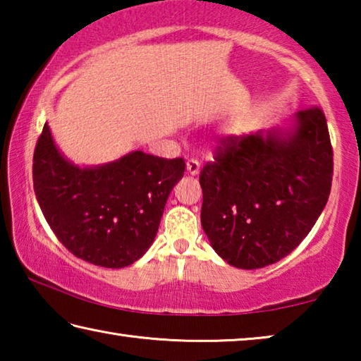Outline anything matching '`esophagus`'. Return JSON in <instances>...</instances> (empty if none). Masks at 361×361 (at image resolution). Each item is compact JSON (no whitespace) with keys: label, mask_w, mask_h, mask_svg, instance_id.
I'll use <instances>...</instances> for the list:
<instances>
[{"label":"esophagus","mask_w":361,"mask_h":361,"mask_svg":"<svg viewBox=\"0 0 361 361\" xmlns=\"http://www.w3.org/2000/svg\"><path fill=\"white\" fill-rule=\"evenodd\" d=\"M186 170L191 176H197L200 173V164L195 159H188L186 162Z\"/></svg>","instance_id":"34e87169"}]
</instances>
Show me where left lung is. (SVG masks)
I'll return each instance as SVG.
<instances>
[{
	"instance_id": "8db88e82",
	"label": "left lung",
	"mask_w": 361,
	"mask_h": 361,
	"mask_svg": "<svg viewBox=\"0 0 361 361\" xmlns=\"http://www.w3.org/2000/svg\"><path fill=\"white\" fill-rule=\"evenodd\" d=\"M200 223L228 264L259 269L290 255L328 202L333 149L320 108L248 137H229L200 172Z\"/></svg>"
}]
</instances>
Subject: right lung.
<instances>
[{"instance_id":"right-lung-1","label":"right lung","mask_w":361,"mask_h":361,"mask_svg":"<svg viewBox=\"0 0 361 361\" xmlns=\"http://www.w3.org/2000/svg\"><path fill=\"white\" fill-rule=\"evenodd\" d=\"M185 161L130 151L102 166H76L60 152L47 122L33 156V186L54 234L95 266L121 269L154 242L164 207Z\"/></svg>"}]
</instances>
